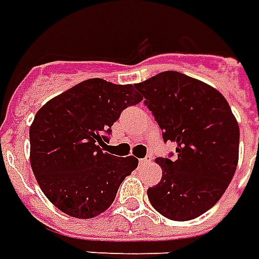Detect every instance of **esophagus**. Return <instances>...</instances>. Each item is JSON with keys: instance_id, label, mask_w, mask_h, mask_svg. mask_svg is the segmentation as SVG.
<instances>
[{"instance_id": "34e87169", "label": "esophagus", "mask_w": 259, "mask_h": 259, "mask_svg": "<svg viewBox=\"0 0 259 259\" xmlns=\"http://www.w3.org/2000/svg\"><path fill=\"white\" fill-rule=\"evenodd\" d=\"M151 161H152V157H145L142 158V159H140V164H141V165H147V164H150Z\"/></svg>"}]
</instances>
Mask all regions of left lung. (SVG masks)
Listing matches in <instances>:
<instances>
[{
  "label": "left lung",
  "mask_w": 259,
  "mask_h": 259,
  "mask_svg": "<svg viewBox=\"0 0 259 259\" xmlns=\"http://www.w3.org/2000/svg\"><path fill=\"white\" fill-rule=\"evenodd\" d=\"M134 87L164 141L177 144V157L157 158L162 178L147 191L151 205L172 221L198 218L223 197L237 169L238 122L223 94L181 72H159Z\"/></svg>",
  "instance_id": "left-lung-1"
}]
</instances>
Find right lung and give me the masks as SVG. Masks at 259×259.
Returning <instances> with one entry per match:
<instances>
[{
	"label": "right lung",
	"instance_id": "right-lung-1",
	"mask_svg": "<svg viewBox=\"0 0 259 259\" xmlns=\"http://www.w3.org/2000/svg\"><path fill=\"white\" fill-rule=\"evenodd\" d=\"M142 101L134 85L101 78L79 82L41 107L29 126V159L45 197L69 217L88 220L108 209L134 157L104 152L121 112Z\"/></svg>",
	"mask_w": 259,
	"mask_h": 259
}]
</instances>
